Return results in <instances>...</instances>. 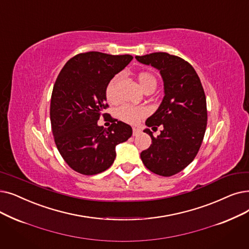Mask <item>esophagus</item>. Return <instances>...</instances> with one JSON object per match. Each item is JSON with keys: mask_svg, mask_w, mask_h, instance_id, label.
<instances>
[{"mask_svg": "<svg viewBox=\"0 0 249 249\" xmlns=\"http://www.w3.org/2000/svg\"><path fill=\"white\" fill-rule=\"evenodd\" d=\"M140 133V129H138V128H136V127H134L133 128V135L134 136H136L137 134H139Z\"/></svg>", "mask_w": 249, "mask_h": 249, "instance_id": "esophagus-1", "label": "esophagus"}]
</instances>
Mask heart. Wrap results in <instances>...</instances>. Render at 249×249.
Wrapping results in <instances>:
<instances>
[{
  "label": "heart",
  "mask_w": 249,
  "mask_h": 249,
  "mask_svg": "<svg viewBox=\"0 0 249 249\" xmlns=\"http://www.w3.org/2000/svg\"><path fill=\"white\" fill-rule=\"evenodd\" d=\"M120 79V75H115V76L107 82L106 88V98L107 102L115 103L118 101L117 94V83ZM138 81L140 86L144 90L150 85H157V79L153 74L149 72H142L138 74ZM118 117L121 120L127 123H135L140 118L146 115V109L142 106H130L123 105L117 110Z\"/></svg>",
  "instance_id": "heart-1"
}]
</instances>
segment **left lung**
I'll use <instances>...</instances> for the list:
<instances>
[{
  "instance_id": "left-lung-1",
  "label": "left lung",
  "mask_w": 249,
  "mask_h": 249,
  "mask_svg": "<svg viewBox=\"0 0 249 249\" xmlns=\"http://www.w3.org/2000/svg\"><path fill=\"white\" fill-rule=\"evenodd\" d=\"M135 58L160 71L165 91L159 109L145 121L147 127L164 129L158 137L144 129L151 144L140 158L149 171L170 177L186 168L201 145L208 121L204 90L196 70L180 57L160 52Z\"/></svg>"
}]
</instances>
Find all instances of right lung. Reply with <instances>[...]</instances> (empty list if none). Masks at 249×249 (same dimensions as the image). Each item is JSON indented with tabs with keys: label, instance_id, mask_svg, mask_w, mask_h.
Returning <instances> with one entry per match:
<instances>
[{
	"label": "right lung",
	"instance_id": "1",
	"mask_svg": "<svg viewBox=\"0 0 249 249\" xmlns=\"http://www.w3.org/2000/svg\"><path fill=\"white\" fill-rule=\"evenodd\" d=\"M133 59L100 52L78 53L58 75L51 99V124L55 143L68 166L83 175L109 169L116 145L131 137L132 128L111 116L106 129L98 121L107 109L106 88Z\"/></svg>",
	"mask_w": 249,
	"mask_h": 249
}]
</instances>
